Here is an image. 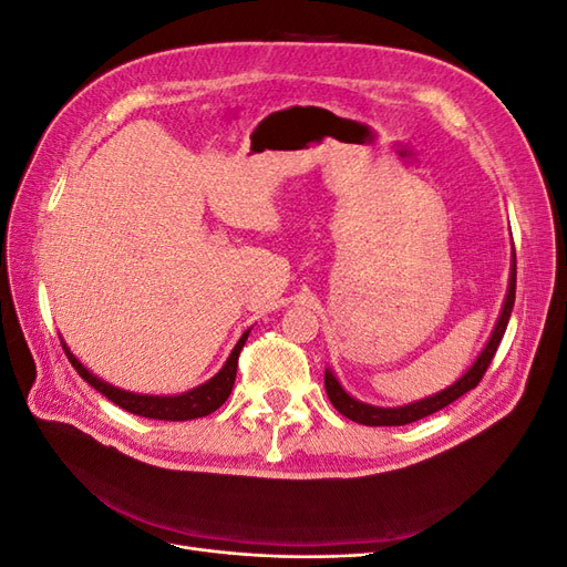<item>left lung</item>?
Segmentation results:
<instances>
[{
  "instance_id": "left-lung-1",
  "label": "left lung",
  "mask_w": 567,
  "mask_h": 567,
  "mask_svg": "<svg viewBox=\"0 0 567 567\" xmlns=\"http://www.w3.org/2000/svg\"><path fill=\"white\" fill-rule=\"evenodd\" d=\"M513 302H516V250L511 252L508 288H506V298L502 305L499 319H496V323H494V331H492L489 340L485 342V348L480 350V354L475 357V362L468 367V371L463 373L461 379H456L450 388H444V390L431 394V398H423V400H416V402L404 404V406H375V404H369L362 400H354L352 394L340 385L336 373L331 369H326V373H323L326 394H329L331 404L340 411L342 416L354 421V423H362V425H406V423H414L423 416H431V414H435V411L458 400L461 394L473 390L480 383V379H483L489 362H492V357L496 354V348H499V342L504 338Z\"/></svg>"
}]
</instances>
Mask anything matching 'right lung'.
Returning <instances> with one entry per match:
<instances>
[{"mask_svg":"<svg viewBox=\"0 0 567 567\" xmlns=\"http://www.w3.org/2000/svg\"><path fill=\"white\" fill-rule=\"evenodd\" d=\"M250 329L238 338V342L234 346L231 354L227 357V362L221 364V369L213 375L210 381H205L192 390L179 392V394H140V392H130L123 388H115L111 383H106L104 379H99L87 367H84L80 359L71 352V348L63 342L65 357L71 359V364L75 367V371L87 381L94 390H99L104 398H109L113 404L123 406L130 414L144 416V419H158V421H192V419H203L217 411L221 404L227 402V398L231 394L234 381H236V367H238V354H241L246 340H248Z\"/></svg>","mask_w":567,"mask_h":567,"instance_id":"add662e5","label":"right lung"}]
</instances>
